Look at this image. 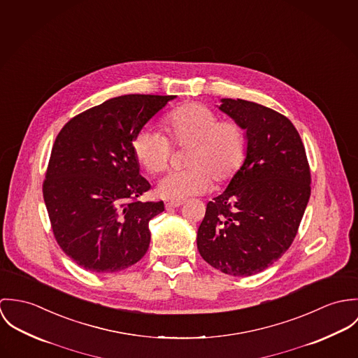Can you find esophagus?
I'll list each match as a JSON object with an SVG mask.
<instances>
[{"label": "esophagus", "mask_w": 358, "mask_h": 358, "mask_svg": "<svg viewBox=\"0 0 358 358\" xmlns=\"http://www.w3.org/2000/svg\"><path fill=\"white\" fill-rule=\"evenodd\" d=\"M182 204V200H169L166 201V208H176V207H180Z\"/></svg>", "instance_id": "34e87169"}]
</instances>
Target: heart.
<instances>
[{"instance_id":"b5f03b06","label":"heart","mask_w":358,"mask_h":358,"mask_svg":"<svg viewBox=\"0 0 358 358\" xmlns=\"http://www.w3.org/2000/svg\"><path fill=\"white\" fill-rule=\"evenodd\" d=\"M164 123L176 144H192V148L187 157L191 167L160 180L157 192L162 198L182 200L204 194L213 185V176L224 182L241 167L247 137L236 122L221 120L210 107L191 103L169 113ZM133 151L147 171L158 174L169 164L171 143L159 130L144 127L133 138Z\"/></svg>"}]
</instances>
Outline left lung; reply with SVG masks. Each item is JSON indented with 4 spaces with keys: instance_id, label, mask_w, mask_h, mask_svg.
Wrapping results in <instances>:
<instances>
[{
    "instance_id": "8db88e82",
    "label": "left lung",
    "mask_w": 358,
    "mask_h": 358,
    "mask_svg": "<svg viewBox=\"0 0 358 358\" xmlns=\"http://www.w3.org/2000/svg\"><path fill=\"white\" fill-rule=\"evenodd\" d=\"M220 101L245 131L247 151L227 189L207 203L196 243L208 265L245 278L276 262L294 241L310 198V169L288 118L241 99Z\"/></svg>"
}]
</instances>
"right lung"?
Instances as JSON below:
<instances>
[{
	"instance_id": "obj_1",
	"label": "right lung",
	"mask_w": 358,
	"mask_h": 358,
	"mask_svg": "<svg viewBox=\"0 0 358 358\" xmlns=\"http://www.w3.org/2000/svg\"><path fill=\"white\" fill-rule=\"evenodd\" d=\"M177 96L126 94L86 110L57 134L43 181L53 235L80 268L114 273L138 262L151 241L150 220L163 201H140L133 138Z\"/></svg>"
}]
</instances>
